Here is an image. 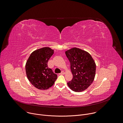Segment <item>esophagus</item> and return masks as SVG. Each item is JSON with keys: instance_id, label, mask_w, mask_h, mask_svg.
I'll return each mask as SVG.
<instances>
[{"instance_id": "esophagus-1", "label": "esophagus", "mask_w": 123, "mask_h": 123, "mask_svg": "<svg viewBox=\"0 0 123 123\" xmlns=\"http://www.w3.org/2000/svg\"><path fill=\"white\" fill-rule=\"evenodd\" d=\"M65 74V73H64V72H63V71H62L60 74H61V75H63V74Z\"/></svg>"}]
</instances>
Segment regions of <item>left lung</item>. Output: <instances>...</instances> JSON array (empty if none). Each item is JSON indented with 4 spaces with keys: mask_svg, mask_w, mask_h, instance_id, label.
<instances>
[{
    "mask_svg": "<svg viewBox=\"0 0 123 123\" xmlns=\"http://www.w3.org/2000/svg\"><path fill=\"white\" fill-rule=\"evenodd\" d=\"M70 62L73 77L67 83L73 91L81 92L92 83L95 76L96 66L92 57L87 52L74 48L65 51Z\"/></svg>",
    "mask_w": 123,
    "mask_h": 123,
    "instance_id": "left-lung-1",
    "label": "left lung"
}]
</instances>
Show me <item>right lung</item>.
Returning a JSON list of instances; mask_svg holds the SVG:
<instances>
[{
	"mask_svg": "<svg viewBox=\"0 0 123 123\" xmlns=\"http://www.w3.org/2000/svg\"><path fill=\"white\" fill-rule=\"evenodd\" d=\"M54 53L49 47H44L33 51L28 59L25 71L30 82L36 88L46 90L52 86L57 75L48 66V62Z\"/></svg>",
	"mask_w": 123,
	"mask_h": 123,
	"instance_id": "1",
	"label": "right lung"
}]
</instances>
